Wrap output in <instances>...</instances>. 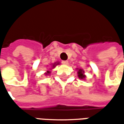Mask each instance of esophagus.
<instances>
[{
  "instance_id": "1",
  "label": "esophagus",
  "mask_w": 124,
  "mask_h": 124,
  "mask_svg": "<svg viewBox=\"0 0 124 124\" xmlns=\"http://www.w3.org/2000/svg\"><path fill=\"white\" fill-rule=\"evenodd\" d=\"M62 63L63 64V65H67L69 64V62L67 61H62Z\"/></svg>"
}]
</instances>
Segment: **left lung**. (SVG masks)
Returning a JSON list of instances; mask_svg holds the SVG:
<instances>
[{
  "label": "left lung",
  "mask_w": 124,
  "mask_h": 124,
  "mask_svg": "<svg viewBox=\"0 0 124 124\" xmlns=\"http://www.w3.org/2000/svg\"><path fill=\"white\" fill-rule=\"evenodd\" d=\"M78 69V78L81 79H84L86 78V76L84 74V71L81 69Z\"/></svg>",
  "instance_id": "1"
}]
</instances>
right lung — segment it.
Masks as SVG:
<instances>
[{
    "mask_svg": "<svg viewBox=\"0 0 124 124\" xmlns=\"http://www.w3.org/2000/svg\"><path fill=\"white\" fill-rule=\"evenodd\" d=\"M59 62H57V63H55L53 64L51 67H52V68H54V67H55L57 66V65H59ZM50 73H51V71H47L46 73H45V75H50Z\"/></svg>",
    "mask_w": 124,
    "mask_h": 124,
    "instance_id": "obj_1",
    "label": "right lung"
}]
</instances>
